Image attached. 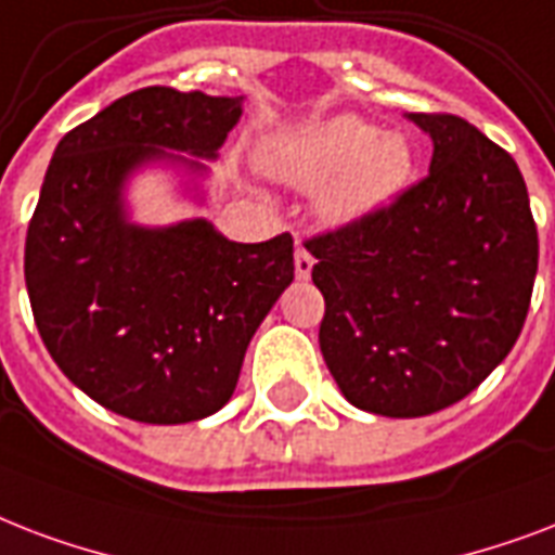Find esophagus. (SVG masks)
Listing matches in <instances>:
<instances>
[{
	"label": "esophagus",
	"mask_w": 555,
	"mask_h": 555,
	"mask_svg": "<svg viewBox=\"0 0 555 555\" xmlns=\"http://www.w3.org/2000/svg\"><path fill=\"white\" fill-rule=\"evenodd\" d=\"M312 263H315V260H312V255H309L307 248L298 243V248H295V274H298V278H309V272H312Z\"/></svg>",
	"instance_id": "1"
}]
</instances>
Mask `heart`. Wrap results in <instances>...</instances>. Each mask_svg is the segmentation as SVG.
I'll list each match as a JSON object with an SVG mask.
<instances>
[{
    "label": "heart",
    "instance_id": "heart-1",
    "mask_svg": "<svg viewBox=\"0 0 555 555\" xmlns=\"http://www.w3.org/2000/svg\"><path fill=\"white\" fill-rule=\"evenodd\" d=\"M263 165L300 188L324 184L321 214L350 222L385 208L414 176V153L402 135H379L373 124L341 115L307 135L274 141L263 150Z\"/></svg>",
    "mask_w": 555,
    "mask_h": 555
}]
</instances>
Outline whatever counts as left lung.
<instances>
[{
  "label": "left lung",
  "mask_w": 555,
  "mask_h": 555,
  "mask_svg": "<svg viewBox=\"0 0 555 555\" xmlns=\"http://www.w3.org/2000/svg\"><path fill=\"white\" fill-rule=\"evenodd\" d=\"M428 176L385 208L304 240L324 295L318 345L362 411L425 416L461 402L521 336L539 231L515 158L449 113H411Z\"/></svg>",
  "instance_id": "1"
}]
</instances>
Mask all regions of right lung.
Here are the masks:
<instances>
[{"mask_svg": "<svg viewBox=\"0 0 555 555\" xmlns=\"http://www.w3.org/2000/svg\"><path fill=\"white\" fill-rule=\"evenodd\" d=\"M243 98L147 86L60 139L25 237V286L57 367L115 414L193 423L225 405L255 330L295 278L292 234L231 243L193 219L135 229L132 167L217 156ZM193 167H199L193 162Z\"/></svg>", "mask_w": 555, "mask_h": 555, "instance_id": "obj_1", "label": "right lung"}]
</instances>
